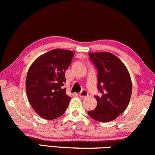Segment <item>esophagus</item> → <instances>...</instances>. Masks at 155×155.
Here are the masks:
<instances>
[{
	"label": "esophagus",
	"instance_id": "34e87169",
	"mask_svg": "<svg viewBox=\"0 0 155 155\" xmlns=\"http://www.w3.org/2000/svg\"><path fill=\"white\" fill-rule=\"evenodd\" d=\"M79 96L81 97V98H86L87 96H88V93L86 90H82L80 93H79Z\"/></svg>",
	"mask_w": 155,
	"mask_h": 155
}]
</instances>
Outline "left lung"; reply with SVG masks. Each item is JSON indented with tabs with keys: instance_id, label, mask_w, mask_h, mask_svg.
Masks as SVG:
<instances>
[{
	"instance_id": "1",
	"label": "left lung",
	"mask_w": 155,
	"mask_h": 155,
	"mask_svg": "<svg viewBox=\"0 0 155 155\" xmlns=\"http://www.w3.org/2000/svg\"><path fill=\"white\" fill-rule=\"evenodd\" d=\"M90 60L98 71L95 96L97 106L89 116L100 122L113 120L127 109L132 95V81L124 64L111 53H89Z\"/></svg>"
}]
</instances>
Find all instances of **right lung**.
<instances>
[{
    "instance_id": "right-lung-1",
    "label": "right lung",
    "mask_w": 155,
    "mask_h": 155,
    "mask_svg": "<svg viewBox=\"0 0 155 155\" xmlns=\"http://www.w3.org/2000/svg\"><path fill=\"white\" fill-rule=\"evenodd\" d=\"M74 52L54 49L37 58L26 76L25 89L28 101L42 118L52 120L64 113L71 97L66 94L64 71Z\"/></svg>"
}]
</instances>
